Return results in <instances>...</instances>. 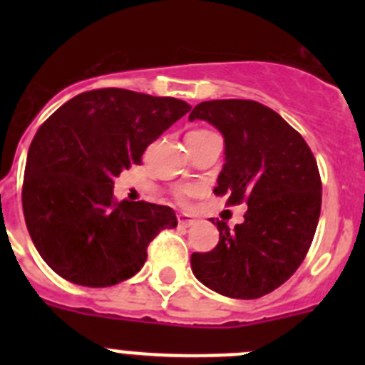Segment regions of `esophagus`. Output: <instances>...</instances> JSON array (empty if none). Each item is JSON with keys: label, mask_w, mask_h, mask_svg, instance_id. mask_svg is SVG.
Instances as JSON below:
<instances>
[{"label": "esophagus", "mask_w": 365, "mask_h": 365, "mask_svg": "<svg viewBox=\"0 0 365 365\" xmlns=\"http://www.w3.org/2000/svg\"><path fill=\"white\" fill-rule=\"evenodd\" d=\"M196 222H197V220L194 219V217L187 215V213H180V215H178V224L182 227H190V226H194Z\"/></svg>", "instance_id": "1"}]
</instances>
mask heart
Wrapping results in <instances>:
<instances>
[{
	"label": "heart",
	"mask_w": 365,
	"mask_h": 365,
	"mask_svg": "<svg viewBox=\"0 0 365 365\" xmlns=\"http://www.w3.org/2000/svg\"><path fill=\"white\" fill-rule=\"evenodd\" d=\"M200 132H206V130H192L190 134H200ZM192 192H194L192 187H183V189H180V196H189V194Z\"/></svg>",
	"instance_id": "heart-1"
}]
</instances>
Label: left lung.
I'll use <instances>...</instances> for the list:
<instances>
[{"mask_svg":"<svg viewBox=\"0 0 365 365\" xmlns=\"http://www.w3.org/2000/svg\"><path fill=\"white\" fill-rule=\"evenodd\" d=\"M189 120L212 123L224 138V165L213 192L247 203L230 230L213 220L219 244L194 252L190 267L206 288L251 300L274 292L307 254L322 212V180L307 143L274 109L254 101L201 102Z\"/></svg>","mask_w":365,"mask_h":365,"instance_id":"left-lung-1","label":"left lung"}]
</instances>
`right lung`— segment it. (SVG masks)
I'll return each mask as SVG.
<instances>
[{"instance_id":"obj_1","label":"right lung","mask_w":365,"mask_h":365,"mask_svg":"<svg viewBox=\"0 0 365 365\" xmlns=\"http://www.w3.org/2000/svg\"><path fill=\"white\" fill-rule=\"evenodd\" d=\"M189 111L178 98L102 88L70 98L38 128L23 210L36 251L60 277L90 288L118 284L141 270L162 230L176 227L173 208L116 201L113 187Z\"/></svg>"}]
</instances>
